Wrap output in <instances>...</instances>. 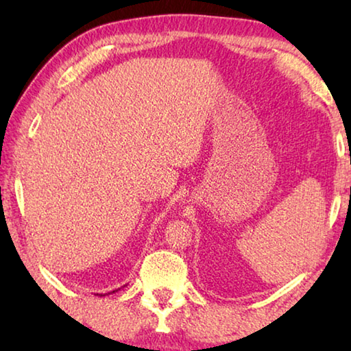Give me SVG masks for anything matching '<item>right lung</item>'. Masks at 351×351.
<instances>
[{
	"instance_id": "right-lung-1",
	"label": "right lung",
	"mask_w": 351,
	"mask_h": 351,
	"mask_svg": "<svg viewBox=\"0 0 351 351\" xmlns=\"http://www.w3.org/2000/svg\"><path fill=\"white\" fill-rule=\"evenodd\" d=\"M112 293H114V291H112Z\"/></svg>"
}]
</instances>
